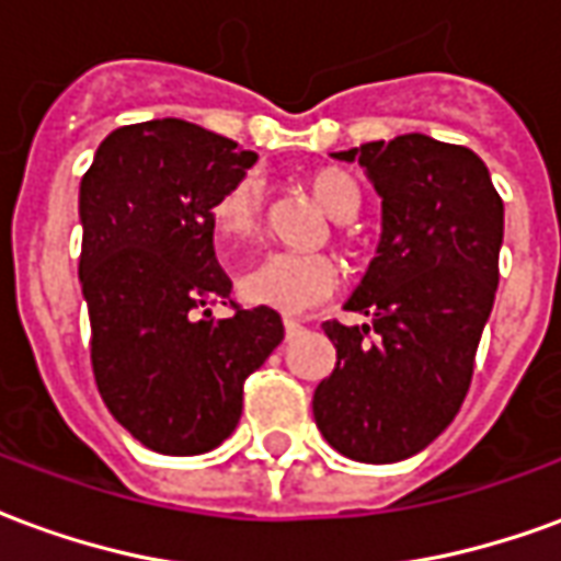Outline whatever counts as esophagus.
<instances>
[{
	"label": "esophagus",
	"instance_id": "34e87169",
	"mask_svg": "<svg viewBox=\"0 0 561 561\" xmlns=\"http://www.w3.org/2000/svg\"><path fill=\"white\" fill-rule=\"evenodd\" d=\"M300 330H304V324H300L297 318H285V333H288V336H297Z\"/></svg>",
	"mask_w": 561,
	"mask_h": 561
}]
</instances>
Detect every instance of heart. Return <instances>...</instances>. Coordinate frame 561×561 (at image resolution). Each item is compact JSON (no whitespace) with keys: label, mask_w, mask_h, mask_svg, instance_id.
<instances>
[{"label":"heart","mask_w":561,"mask_h":561,"mask_svg":"<svg viewBox=\"0 0 561 561\" xmlns=\"http://www.w3.org/2000/svg\"><path fill=\"white\" fill-rule=\"evenodd\" d=\"M306 188L312 192L330 219H352L360 207V192L342 168H316L304 176ZM264 213V188L261 180L245 173L233 180L209 209V221L216 240L228 249L252 243L261 231ZM340 285V267L328 255H297V252H270L245 270L237 288L245 304L267 306L279 312H309L328 300Z\"/></svg>","instance_id":"b5f03b06"}]
</instances>
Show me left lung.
Here are the masks:
<instances>
[{
    "label": "left lung",
    "mask_w": 561,
    "mask_h": 561,
    "mask_svg": "<svg viewBox=\"0 0 561 561\" xmlns=\"http://www.w3.org/2000/svg\"><path fill=\"white\" fill-rule=\"evenodd\" d=\"M381 197V240L345 309L324 321L336 369L316 388L321 435L357 462H400L435 442L466 400L493 312L505 207L471 149L400 135L333 152Z\"/></svg>",
    "instance_id": "left-lung-1"
}]
</instances>
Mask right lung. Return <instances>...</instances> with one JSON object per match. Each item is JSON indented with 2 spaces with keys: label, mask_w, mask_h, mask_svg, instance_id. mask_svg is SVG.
Masks as SVG:
<instances>
[{
  "label": "right lung",
  "mask_w": 561,
  "mask_h": 561,
  "mask_svg": "<svg viewBox=\"0 0 561 561\" xmlns=\"http://www.w3.org/2000/svg\"><path fill=\"white\" fill-rule=\"evenodd\" d=\"M255 159L168 116L111 131L80 180L92 373L104 405L149 450L219 447L243 412V381L285 336L267 306L219 321L207 309L231 297L209 209Z\"/></svg>",
  "instance_id": "right-lung-1"
}]
</instances>
